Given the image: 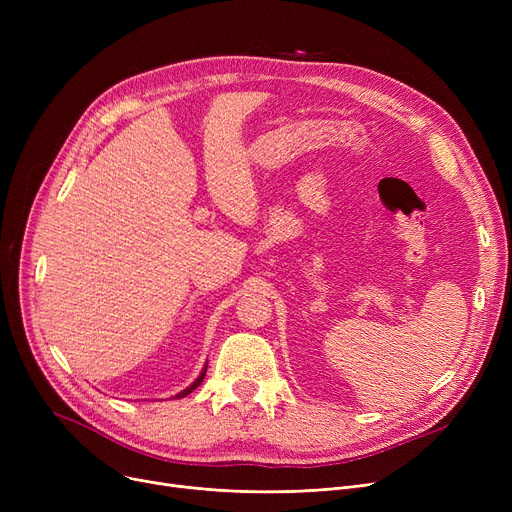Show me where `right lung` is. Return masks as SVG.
<instances>
[{
  "mask_svg": "<svg viewBox=\"0 0 512 512\" xmlns=\"http://www.w3.org/2000/svg\"><path fill=\"white\" fill-rule=\"evenodd\" d=\"M205 371H207V365H205V367L201 369V373H199V378H197V380H195V382H193L191 386H188V388H184L182 392H178V394H176L174 398H184L186 394H191V392H193V390H195V388H197V386H199V384L203 382V378H205Z\"/></svg>",
  "mask_w": 512,
  "mask_h": 512,
  "instance_id": "right-lung-1",
  "label": "right lung"
}]
</instances>
